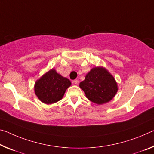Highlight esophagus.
Here are the masks:
<instances>
[{"label":"esophagus","instance_id":"esophagus-1","mask_svg":"<svg viewBox=\"0 0 154 154\" xmlns=\"http://www.w3.org/2000/svg\"><path fill=\"white\" fill-rule=\"evenodd\" d=\"M73 83H74L75 84H76V85H77L78 84H79V81H78L77 79H75L74 81H73Z\"/></svg>","mask_w":154,"mask_h":154}]
</instances>
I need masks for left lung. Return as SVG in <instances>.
Masks as SVG:
<instances>
[{
	"mask_svg": "<svg viewBox=\"0 0 154 154\" xmlns=\"http://www.w3.org/2000/svg\"><path fill=\"white\" fill-rule=\"evenodd\" d=\"M79 87L90 101L98 105L111 101L118 90L114 77L103 67L92 68Z\"/></svg>",
	"mask_w": 154,
	"mask_h": 154,
	"instance_id": "left-lung-1",
	"label": "left lung"
}]
</instances>
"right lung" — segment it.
I'll return each mask as SVG.
<instances>
[{
  "label": "right lung",
  "instance_id": "right-lung-1",
  "mask_svg": "<svg viewBox=\"0 0 154 154\" xmlns=\"http://www.w3.org/2000/svg\"><path fill=\"white\" fill-rule=\"evenodd\" d=\"M70 85L71 82L69 79L58 74L52 68L35 82L34 90L41 101L46 104H52L62 99Z\"/></svg>",
  "mask_w": 154,
  "mask_h": 154
}]
</instances>
